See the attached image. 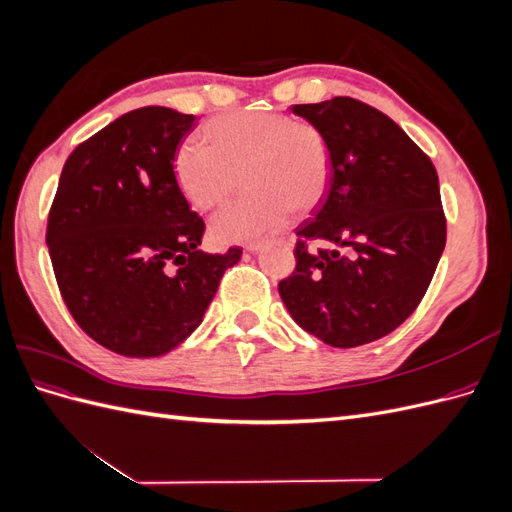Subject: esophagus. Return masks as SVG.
Returning a JSON list of instances; mask_svg holds the SVG:
<instances>
[{
	"instance_id": "34e87169",
	"label": "esophagus",
	"mask_w": 512,
	"mask_h": 512,
	"mask_svg": "<svg viewBox=\"0 0 512 512\" xmlns=\"http://www.w3.org/2000/svg\"><path fill=\"white\" fill-rule=\"evenodd\" d=\"M260 247H262L260 243H254V245H247V247H245V250H247V252H250V254H256V252H260Z\"/></svg>"
}]
</instances>
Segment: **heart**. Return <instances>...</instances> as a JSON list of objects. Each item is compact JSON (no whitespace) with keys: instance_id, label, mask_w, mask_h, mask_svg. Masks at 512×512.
Listing matches in <instances>:
<instances>
[{"instance_id":"1","label":"heart","mask_w":512,"mask_h":512,"mask_svg":"<svg viewBox=\"0 0 512 512\" xmlns=\"http://www.w3.org/2000/svg\"><path fill=\"white\" fill-rule=\"evenodd\" d=\"M207 143L185 138L175 151L179 190L198 209H211L235 190L211 220L215 243H256L282 228L292 215L314 209L327 190L329 143L309 121L280 113H237L213 121Z\"/></svg>"}]
</instances>
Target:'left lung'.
I'll list each match as a JSON object with an SVG mask.
<instances>
[{
	"label": "left lung",
	"instance_id": "1",
	"mask_svg": "<svg viewBox=\"0 0 512 512\" xmlns=\"http://www.w3.org/2000/svg\"><path fill=\"white\" fill-rule=\"evenodd\" d=\"M329 143L322 203L297 228V269L280 282L294 322L335 348L389 335L436 273L446 243L438 173L397 123L354 98L294 104ZM318 238L333 251L309 253Z\"/></svg>",
	"mask_w": 512,
	"mask_h": 512
}]
</instances>
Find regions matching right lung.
Segmentation results:
<instances>
[{
  "mask_svg": "<svg viewBox=\"0 0 512 512\" xmlns=\"http://www.w3.org/2000/svg\"><path fill=\"white\" fill-rule=\"evenodd\" d=\"M194 115L145 106L72 151L46 226L57 286L76 324L123 356H162L207 312L241 260L198 250L205 222L175 179Z\"/></svg>",
  "mask_w": 512,
  "mask_h": 512,
  "instance_id": "obj_1",
  "label": "right lung"
}]
</instances>
